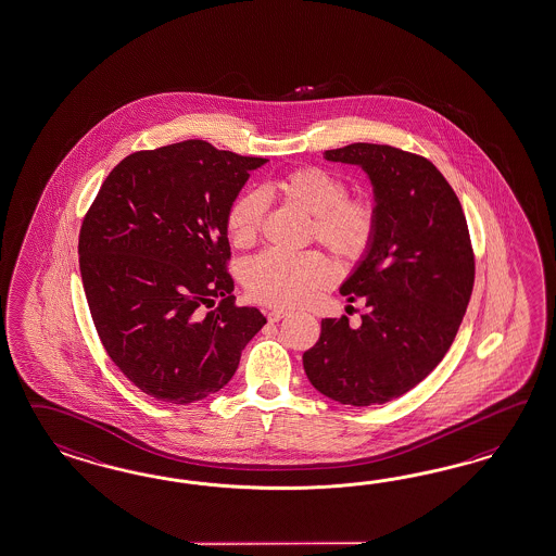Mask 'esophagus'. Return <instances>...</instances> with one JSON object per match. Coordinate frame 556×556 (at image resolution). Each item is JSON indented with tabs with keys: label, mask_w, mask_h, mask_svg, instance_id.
Returning <instances> with one entry per match:
<instances>
[{
	"label": "esophagus",
	"mask_w": 556,
	"mask_h": 556,
	"mask_svg": "<svg viewBox=\"0 0 556 556\" xmlns=\"http://www.w3.org/2000/svg\"><path fill=\"white\" fill-rule=\"evenodd\" d=\"M285 316H288V311H285V308H276V311L268 313V320H270V323H278V320H282Z\"/></svg>",
	"instance_id": "34e87169"
}]
</instances>
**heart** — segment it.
<instances>
[{
  "label": "heart",
  "mask_w": 556,
  "mask_h": 556,
  "mask_svg": "<svg viewBox=\"0 0 556 556\" xmlns=\"http://www.w3.org/2000/svg\"><path fill=\"white\" fill-rule=\"evenodd\" d=\"M271 189L286 201L313 215V233L334 256L355 264L369 256L379 233V210L369 195H349L339 173L306 165L280 175ZM264 217V200L242 193L231 201L226 229L231 242L248 248L256 242ZM334 278L332 264L323 252L282 254L264 252L252 257L243 282L252 299L270 306L306 304Z\"/></svg>",
  "instance_id": "heart-1"
}]
</instances>
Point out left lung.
Listing matches in <instances>:
<instances>
[{"mask_svg":"<svg viewBox=\"0 0 556 556\" xmlns=\"http://www.w3.org/2000/svg\"><path fill=\"white\" fill-rule=\"evenodd\" d=\"M325 159L367 172L379 233L341 286L342 296L365 302L361 327H349L346 316L325 318L302 363L323 395L381 405L421 383L456 339L476 274L468 222L456 191L421 155L353 143Z\"/></svg>","mask_w":556,"mask_h":556,"instance_id":"1","label":"left lung"}]
</instances>
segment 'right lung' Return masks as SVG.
<instances>
[{
    "instance_id": "add662e5",
    "label": "right lung",
    "mask_w": 556,
    "mask_h": 556,
    "mask_svg": "<svg viewBox=\"0 0 556 556\" xmlns=\"http://www.w3.org/2000/svg\"><path fill=\"white\" fill-rule=\"evenodd\" d=\"M266 161L205 141L137 151L86 212L78 256L100 342L157 401L187 405L219 391L266 325L231 294L226 229L231 201Z\"/></svg>"
}]
</instances>
